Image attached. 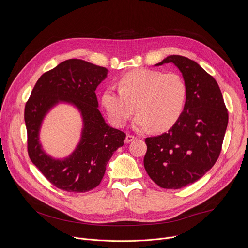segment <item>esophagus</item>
Segmentation results:
<instances>
[{"label": "esophagus", "mask_w": 248, "mask_h": 248, "mask_svg": "<svg viewBox=\"0 0 248 248\" xmlns=\"http://www.w3.org/2000/svg\"><path fill=\"white\" fill-rule=\"evenodd\" d=\"M134 139H136V136H134V135H132V134H126L125 142H126V143H129V142H131V141L134 140Z\"/></svg>", "instance_id": "34e87169"}]
</instances>
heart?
Returning a JSON list of instances; mask_svg holds the SVG:
<instances>
[{
  "mask_svg": "<svg viewBox=\"0 0 248 248\" xmlns=\"http://www.w3.org/2000/svg\"><path fill=\"white\" fill-rule=\"evenodd\" d=\"M118 85L119 90L108 87L102 95L104 108L116 126H124L136 110L137 129L151 126L163 131L178 122L185 110L187 86L176 73L138 68L122 76Z\"/></svg>",
  "mask_w": 248,
  "mask_h": 248,
  "instance_id": "obj_1",
  "label": "heart"
}]
</instances>
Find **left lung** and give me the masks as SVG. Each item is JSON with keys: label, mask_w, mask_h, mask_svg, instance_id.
Instances as JSON below:
<instances>
[{"label": "left lung", "mask_w": 248, "mask_h": 248, "mask_svg": "<svg viewBox=\"0 0 248 248\" xmlns=\"http://www.w3.org/2000/svg\"><path fill=\"white\" fill-rule=\"evenodd\" d=\"M172 62L187 86L185 110L168 132L145 138L144 168L160 187L180 189L195 183L218 160L229 114L215 78L194 61L171 55L156 65Z\"/></svg>", "instance_id": "left-lung-1"}]
</instances>
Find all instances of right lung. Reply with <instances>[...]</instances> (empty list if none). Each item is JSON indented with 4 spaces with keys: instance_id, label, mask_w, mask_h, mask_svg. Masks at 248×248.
<instances>
[{
    "instance_id": "add662e5",
    "label": "right lung",
    "mask_w": 248,
    "mask_h": 248,
    "mask_svg": "<svg viewBox=\"0 0 248 248\" xmlns=\"http://www.w3.org/2000/svg\"><path fill=\"white\" fill-rule=\"evenodd\" d=\"M108 69L82 60H66L43 74L24 108L27 152L31 162L57 188L86 192L98 186L114 152L124 145L125 133L110 127L98 110L97 86ZM59 100L73 102L83 114L85 127L81 143L67 159L54 160L39 143L41 122Z\"/></svg>"
}]
</instances>
